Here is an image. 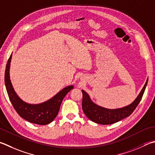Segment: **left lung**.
Wrapping results in <instances>:
<instances>
[{
  "mask_svg": "<svg viewBox=\"0 0 155 155\" xmlns=\"http://www.w3.org/2000/svg\"><path fill=\"white\" fill-rule=\"evenodd\" d=\"M148 79L138 96L131 104L117 109H108L95 104L90 99L89 95L82 90L83 102L82 108L84 113L89 119L98 124L110 125L117 123L129 117L134 111L144 94Z\"/></svg>",
  "mask_w": 155,
  "mask_h": 155,
  "instance_id": "8db88e82",
  "label": "left lung"
}]
</instances>
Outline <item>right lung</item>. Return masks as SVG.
<instances>
[{
  "instance_id": "add662e5",
  "label": "right lung",
  "mask_w": 155,
  "mask_h": 155,
  "mask_svg": "<svg viewBox=\"0 0 155 155\" xmlns=\"http://www.w3.org/2000/svg\"><path fill=\"white\" fill-rule=\"evenodd\" d=\"M12 55L8 60L5 74V83L7 91L11 104L16 112L21 118L35 124L45 125L52 122L58 114L61 104L66 94L74 88L72 85L68 86L58 92L51 99L38 104H30L22 101L11 84L9 77V68Z\"/></svg>"
}]
</instances>
